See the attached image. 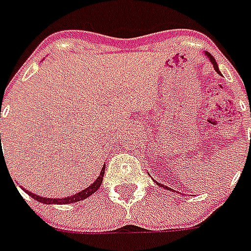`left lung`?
Returning <instances> with one entry per match:
<instances>
[{"instance_id": "left-lung-1", "label": "left lung", "mask_w": 251, "mask_h": 251, "mask_svg": "<svg viewBox=\"0 0 251 251\" xmlns=\"http://www.w3.org/2000/svg\"><path fill=\"white\" fill-rule=\"evenodd\" d=\"M205 55H206V57H208V58H209V61H211V64L213 65V68H215V71H216L217 73H220V71H219V66H217V62H216V61H215V58H213V57H212V55H211V54H209V52H206V51H205ZM153 182H155V183H156V185H157V186L164 187V189H166V190H171V192H173V189H170V187L164 186V185H160V183H157V182H156L155 179H153Z\"/></svg>"}]
</instances>
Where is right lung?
Listing matches in <instances>:
<instances>
[{"label":"right lung","instance_id":"obj_1","mask_svg":"<svg viewBox=\"0 0 251 251\" xmlns=\"http://www.w3.org/2000/svg\"><path fill=\"white\" fill-rule=\"evenodd\" d=\"M0 138H1V134H0ZM104 168L106 166H103V168L100 170V174L99 176L94 180V183H91L89 186H87L84 190L81 192L76 193V194H73V196H68V197H62V199H46V197H42V196H38V194H35V193H31L28 192L27 189H24L22 187L24 192L27 193L28 196H31L32 199L36 200V201H39L42 204H58V205H62V204H72V202H77V201H83L85 200L87 197H89L91 194H94V193L101 186V182H103V175H104Z\"/></svg>","mask_w":251,"mask_h":251}]
</instances>
